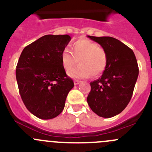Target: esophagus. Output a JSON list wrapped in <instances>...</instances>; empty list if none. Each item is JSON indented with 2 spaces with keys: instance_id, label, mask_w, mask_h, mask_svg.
Here are the masks:
<instances>
[{
  "instance_id": "1",
  "label": "esophagus",
  "mask_w": 152,
  "mask_h": 152,
  "mask_svg": "<svg viewBox=\"0 0 152 152\" xmlns=\"http://www.w3.org/2000/svg\"><path fill=\"white\" fill-rule=\"evenodd\" d=\"M73 82H74V85H79V83H81V81H79V80H74V81H73Z\"/></svg>"
}]
</instances>
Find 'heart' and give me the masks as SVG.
I'll return each mask as SVG.
<instances>
[{
  "label": "heart",
  "instance_id": "b5f03b06",
  "mask_svg": "<svg viewBox=\"0 0 152 152\" xmlns=\"http://www.w3.org/2000/svg\"><path fill=\"white\" fill-rule=\"evenodd\" d=\"M79 60L80 65L71 68ZM63 68L69 71L67 74L73 79H86L90 76H97L105 70L108 62L107 53L104 48L87 39L75 41L71 45V51L65 48L61 53Z\"/></svg>",
  "mask_w": 152,
  "mask_h": 152
}]
</instances>
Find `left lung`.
<instances>
[{
	"label": "left lung",
	"instance_id": "left-lung-1",
	"mask_svg": "<svg viewBox=\"0 0 152 152\" xmlns=\"http://www.w3.org/2000/svg\"><path fill=\"white\" fill-rule=\"evenodd\" d=\"M88 37L105 49L108 62L101 78L90 82L87 103L100 117H114L131 100L139 73L137 59L133 50L115 38Z\"/></svg>",
	"mask_w": 152,
	"mask_h": 152
}]
</instances>
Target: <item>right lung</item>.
I'll return each instance as SVG.
<instances>
[{
    "instance_id": "right-lung-1",
    "label": "right lung",
    "mask_w": 152,
    "mask_h": 152,
    "mask_svg": "<svg viewBox=\"0 0 152 152\" xmlns=\"http://www.w3.org/2000/svg\"><path fill=\"white\" fill-rule=\"evenodd\" d=\"M69 35L48 34L23 50L16 69L21 99L31 113L48 120L59 115L74 86L61 62Z\"/></svg>"
}]
</instances>
